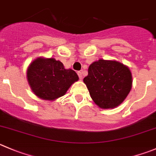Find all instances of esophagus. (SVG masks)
Returning a JSON list of instances; mask_svg holds the SVG:
<instances>
[{
    "instance_id": "esophagus-1",
    "label": "esophagus",
    "mask_w": 156,
    "mask_h": 156,
    "mask_svg": "<svg viewBox=\"0 0 156 156\" xmlns=\"http://www.w3.org/2000/svg\"><path fill=\"white\" fill-rule=\"evenodd\" d=\"M78 77H79L80 79H82V72H78Z\"/></svg>"
}]
</instances>
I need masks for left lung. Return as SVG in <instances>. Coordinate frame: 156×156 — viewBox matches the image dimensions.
<instances>
[{
    "label": "left lung",
    "mask_w": 156,
    "mask_h": 156,
    "mask_svg": "<svg viewBox=\"0 0 156 156\" xmlns=\"http://www.w3.org/2000/svg\"><path fill=\"white\" fill-rule=\"evenodd\" d=\"M94 102L103 109L114 108L126 99L132 88V74L127 66L112 60L99 59L88 68L84 78Z\"/></svg>",
    "instance_id": "left-lung-1"
}]
</instances>
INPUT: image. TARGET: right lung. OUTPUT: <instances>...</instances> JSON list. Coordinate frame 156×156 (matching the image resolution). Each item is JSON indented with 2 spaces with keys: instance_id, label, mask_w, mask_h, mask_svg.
I'll list each match as a JSON object with an SVG mask.
<instances>
[{
  "instance_id": "obj_1",
  "label": "right lung",
  "mask_w": 156,
  "mask_h": 156,
  "mask_svg": "<svg viewBox=\"0 0 156 156\" xmlns=\"http://www.w3.org/2000/svg\"><path fill=\"white\" fill-rule=\"evenodd\" d=\"M27 80L33 93L43 100L54 101L66 94L78 76L72 69H66L55 58L40 57L27 69Z\"/></svg>"
}]
</instances>
